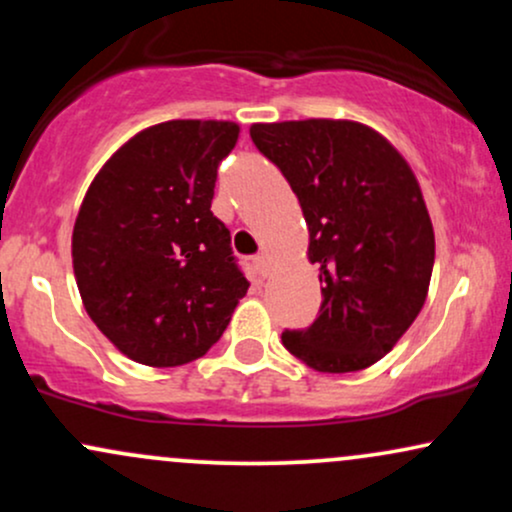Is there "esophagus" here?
<instances>
[{"mask_svg": "<svg viewBox=\"0 0 512 512\" xmlns=\"http://www.w3.org/2000/svg\"><path fill=\"white\" fill-rule=\"evenodd\" d=\"M269 269H272V262H269V257H267V255L255 257V272H257V274H260V276H267V274H269Z\"/></svg>", "mask_w": 512, "mask_h": 512, "instance_id": "1", "label": "esophagus"}]
</instances>
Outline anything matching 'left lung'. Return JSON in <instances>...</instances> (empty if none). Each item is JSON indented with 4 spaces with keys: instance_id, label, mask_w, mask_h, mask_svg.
Masks as SVG:
<instances>
[{
    "instance_id": "left-lung-1",
    "label": "left lung",
    "mask_w": 512,
    "mask_h": 512,
    "mask_svg": "<svg viewBox=\"0 0 512 512\" xmlns=\"http://www.w3.org/2000/svg\"><path fill=\"white\" fill-rule=\"evenodd\" d=\"M250 137L289 180L320 269L322 305L281 342L320 373H354L392 351L424 308L436 236L414 170L354 120L257 122Z\"/></svg>"
}]
</instances>
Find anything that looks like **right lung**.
I'll use <instances>...</instances> for the list:
<instances>
[{
    "label": "right lung",
    "mask_w": 512,
    "mask_h": 512,
    "mask_svg": "<svg viewBox=\"0 0 512 512\" xmlns=\"http://www.w3.org/2000/svg\"><path fill=\"white\" fill-rule=\"evenodd\" d=\"M240 127L168 120L134 134L88 185L72 233L88 317L132 361L173 368L221 339L248 279L211 214Z\"/></svg>",
    "instance_id": "1"
}]
</instances>
